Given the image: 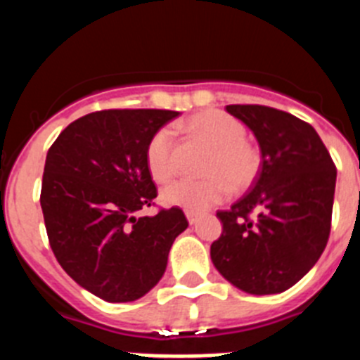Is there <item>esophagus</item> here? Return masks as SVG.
Listing matches in <instances>:
<instances>
[{
	"instance_id": "34e87169",
	"label": "esophagus",
	"mask_w": 360,
	"mask_h": 360,
	"mask_svg": "<svg viewBox=\"0 0 360 360\" xmlns=\"http://www.w3.org/2000/svg\"><path fill=\"white\" fill-rule=\"evenodd\" d=\"M186 216H187V221H189L191 225L196 224V221H198V218H200L198 212H191V211H187V212H186Z\"/></svg>"
}]
</instances>
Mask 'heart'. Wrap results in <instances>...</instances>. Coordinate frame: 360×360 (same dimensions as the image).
Returning a JSON list of instances; mask_svg holds the SVG:
<instances>
[{"label": "heart", "mask_w": 360, "mask_h": 360, "mask_svg": "<svg viewBox=\"0 0 360 360\" xmlns=\"http://www.w3.org/2000/svg\"><path fill=\"white\" fill-rule=\"evenodd\" d=\"M178 128L214 149L207 165L209 180H176L162 189V202L169 207L202 212L219 203L234 189H245L262 169V151L247 141L243 122L225 111L209 110L193 115ZM146 165L155 182H167L176 173L173 136L169 129H158L146 148ZM231 184H229L228 182Z\"/></svg>", "instance_id": "heart-1"}]
</instances>
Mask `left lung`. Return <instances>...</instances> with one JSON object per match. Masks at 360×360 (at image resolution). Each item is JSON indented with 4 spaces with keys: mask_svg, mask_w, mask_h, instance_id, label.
Segmentation results:
<instances>
[{
    "mask_svg": "<svg viewBox=\"0 0 360 360\" xmlns=\"http://www.w3.org/2000/svg\"><path fill=\"white\" fill-rule=\"evenodd\" d=\"M262 149L252 189L218 211L224 231L211 245L218 272L247 294L294 287L323 254L332 227L337 169L310 124L259 104H231Z\"/></svg>",
    "mask_w": 360,
    "mask_h": 360,
    "instance_id": "obj_1",
    "label": "left lung"
}]
</instances>
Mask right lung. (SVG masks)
<instances>
[{
    "label": "right lung",
    "mask_w": 360,
    "mask_h": 360,
    "mask_svg": "<svg viewBox=\"0 0 360 360\" xmlns=\"http://www.w3.org/2000/svg\"><path fill=\"white\" fill-rule=\"evenodd\" d=\"M174 117L171 110L94 111L63 129L46 155L41 209L50 247L73 281L110 303L148 294L189 225L180 207L136 218L157 198L146 148Z\"/></svg>",
    "instance_id": "right-lung-1"
}]
</instances>
